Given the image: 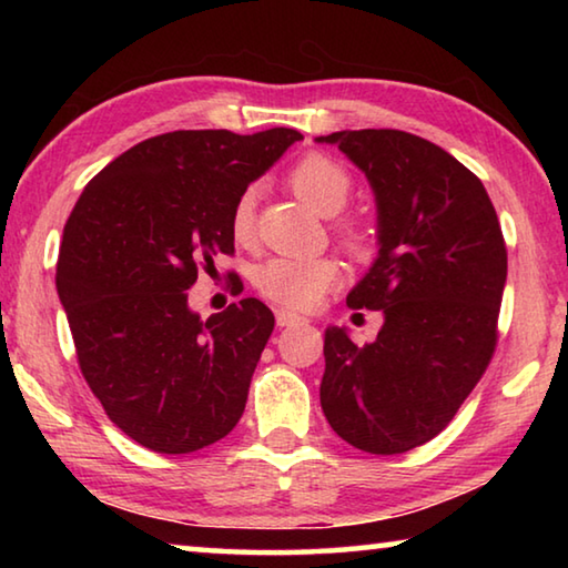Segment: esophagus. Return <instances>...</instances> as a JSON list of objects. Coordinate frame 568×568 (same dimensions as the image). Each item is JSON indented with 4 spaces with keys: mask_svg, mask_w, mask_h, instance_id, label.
Here are the masks:
<instances>
[{
    "mask_svg": "<svg viewBox=\"0 0 568 568\" xmlns=\"http://www.w3.org/2000/svg\"><path fill=\"white\" fill-rule=\"evenodd\" d=\"M275 321L281 328H285V325H297V323H305L303 315H297L293 311H287V307H277L275 311Z\"/></svg>",
    "mask_w": 568,
    "mask_h": 568,
    "instance_id": "esophagus-1",
    "label": "esophagus"
}]
</instances>
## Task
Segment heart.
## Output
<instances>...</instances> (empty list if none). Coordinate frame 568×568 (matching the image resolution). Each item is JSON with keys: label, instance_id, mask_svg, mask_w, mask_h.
I'll return each instance as SVG.
<instances>
[{"label": "heart", "instance_id": "1", "mask_svg": "<svg viewBox=\"0 0 568 568\" xmlns=\"http://www.w3.org/2000/svg\"><path fill=\"white\" fill-rule=\"evenodd\" d=\"M291 185L297 192V197L321 215L341 213L351 197L348 172L325 155H307L297 162L291 170ZM253 217L255 187H247L237 197L233 220H230L237 243H247L250 235H253ZM348 240L353 245H361V235L353 233V230H348ZM338 263L325 255H273L261 265H255L253 285L267 301L293 307V311H307V307L323 301V295L338 283Z\"/></svg>", "mask_w": 568, "mask_h": 568}]
</instances>
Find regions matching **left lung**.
<instances>
[{
  "label": "left lung",
  "instance_id": "left-lung-1",
  "mask_svg": "<svg viewBox=\"0 0 568 568\" xmlns=\"http://www.w3.org/2000/svg\"><path fill=\"white\" fill-rule=\"evenodd\" d=\"M358 168L376 197L378 255L348 293L383 313L376 341L325 331L321 406L365 454L393 456L444 430L496 345L506 245L491 197L444 148L400 130L315 138Z\"/></svg>",
  "mask_w": 568,
  "mask_h": 568
}]
</instances>
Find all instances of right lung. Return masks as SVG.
<instances>
[{
  "mask_svg": "<svg viewBox=\"0 0 568 568\" xmlns=\"http://www.w3.org/2000/svg\"><path fill=\"white\" fill-rule=\"evenodd\" d=\"M303 134L178 130L114 158L64 225L57 295L84 381L110 420L158 454H192L235 428L273 333L243 297L200 318L197 267L233 253L237 197Z\"/></svg>",
  "mask_w": 568,
  "mask_h": 568,
  "instance_id": "1",
  "label": "right lung"
}]
</instances>
